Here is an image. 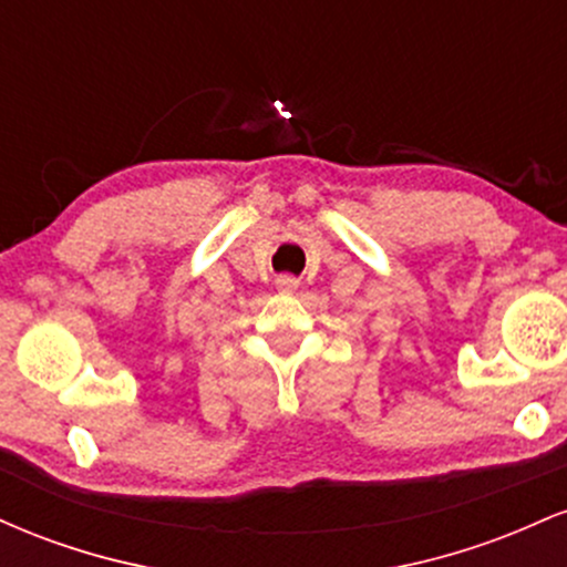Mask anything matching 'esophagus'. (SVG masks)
I'll return each mask as SVG.
<instances>
[{"label": "esophagus", "mask_w": 567, "mask_h": 567, "mask_svg": "<svg viewBox=\"0 0 567 567\" xmlns=\"http://www.w3.org/2000/svg\"><path fill=\"white\" fill-rule=\"evenodd\" d=\"M275 285H277L279 292H292V290L298 288V279L292 277V275H279V277L275 279Z\"/></svg>", "instance_id": "esophagus-1"}]
</instances>
